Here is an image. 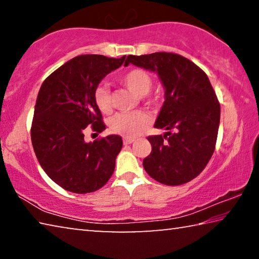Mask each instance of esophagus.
Returning <instances> with one entry per match:
<instances>
[{
	"instance_id": "1",
	"label": "esophagus",
	"mask_w": 259,
	"mask_h": 259,
	"mask_svg": "<svg viewBox=\"0 0 259 259\" xmlns=\"http://www.w3.org/2000/svg\"><path fill=\"white\" fill-rule=\"evenodd\" d=\"M135 142L134 138H124L123 139V144L124 145H130V144H133Z\"/></svg>"
}]
</instances>
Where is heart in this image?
Listing matches in <instances>:
<instances>
[{
    "label": "heart",
    "instance_id": "b5f03b06",
    "mask_svg": "<svg viewBox=\"0 0 259 259\" xmlns=\"http://www.w3.org/2000/svg\"><path fill=\"white\" fill-rule=\"evenodd\" d=\"M121 83L125 85L135 95L143 97L150 93L153 81L150 74L140 68H134L123 74ZM95 103L98 109L104 114L112 111V100L109 90L105 85L96 88L94 93ZM150 119L145 112L137 111L133 113H119L109 121V129L112 133L120 135L125 138H135L146 128Z\"/></svg>",
    "mask_w": 259,
    "mask_h": 259
}]
</instances>
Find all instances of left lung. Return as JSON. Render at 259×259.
<instances>
[{
    "instance_id": "left-lung-1",
    "label": "left lung",
    "mask_w": 259,
    "mask_h": 259,
    "mask_svg": "<svg viewBox=\"0 0 259 259\" xmlns=\"http://www.w3.org/2000/svg\"><path fill=\"white\" fill-rule=\"evenodd\" d=\"M155 72L164 88L154 126L166 133L147 137L152 152L144 169L169 186L191 182L208 164L216 145L221 105L202 69L185 57L171 52L128 56L124 66Z\"/></svg>"
}]
</instances>
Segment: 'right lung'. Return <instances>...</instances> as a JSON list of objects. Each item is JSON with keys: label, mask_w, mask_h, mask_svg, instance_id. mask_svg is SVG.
<instances>
[{"label": "right lung", "mask_w": 259, "mask_h": 259, "mask_svg": "<svg viewBox=\"0 0 259 259\" xmlns=\"http://www.w3.org/2000/svg\"><path fill=\"white\" fill-rule=\"evenodd\" d=\"M119 59L82 55L68 60L48 76L38 91L30 129L38 162L64 190L85 194L99 190L114 172L122 138L109 135L87 143L84 133L106 129L94 99L100 81L119 68ZM91 126L89 127V125Z\"/></svg>", "instance_id": "1"}]
</instances>
